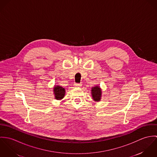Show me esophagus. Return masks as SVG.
<instances>
[{
    "label": "esophagus",
    "instance_id": "34e87169",
    "mask_svg": "<svg viewBox=\"0 0 157 157\" xmlns=\"http://www.w3.org/2000/svg\"><path fill=\"white\" fill-rule=\"evenodd\" d=\"M74 85L76 87H81L82 86V83H75Z\"/></svg>",
    "mask_w": 157,
    "mask_h": 157
}]
</instances>
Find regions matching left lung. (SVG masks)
I'll return each mask as SVG.
<instances>
[{
  "instance_id": "8db88e82",
  "label": "left lung",
  "mask_w": 157,
  "mask_h": 157,
  "mask_svg": "<svg viewBox=\"0 0 157 157\" xmlns=\"http://www.w3.org/2000/svg\"><path fill=\"white\" fill-rule=\"evenodd\" d=\"M91 94L92 98L95 101H100L101 97V90L99 86H95L92 88Z\"/></svg>"
}]
</instances>
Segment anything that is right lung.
Returning <instances> with one entry per match:
<instances>
[{"label": "right lung", "mask_w": 157, "mask_h": 157, "mask_svg": "<svg viewBox=\"0 0 157 157\" xmlns=\"http://www.w3.org/2000/svg\"><path fill=\"white\" fill-rule=\"evenodd\" d=\"M53 91H54L55 98L56 100H62L65 95V88H63L62 86H59V85L55 86L54 87Z\"/></svg>", "instance_id": "right-lung-1"}]
</instances>
